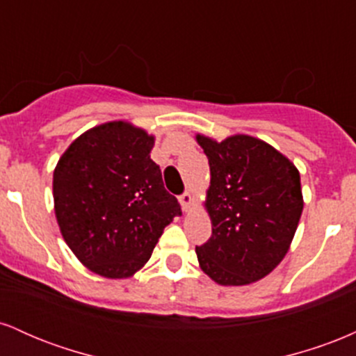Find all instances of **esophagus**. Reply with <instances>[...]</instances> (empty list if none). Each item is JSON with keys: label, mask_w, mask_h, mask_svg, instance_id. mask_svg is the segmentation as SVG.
Wrapping results in <instances>:
<instances>
[{"label": "esophagus", "mask_w": 356, "mask_h": 356, "mask_svg": "<svg viewBox=\"0 0 356 356\" xmlns=\"http://www.w3.org/2000/svg\"><path fill=\"white\" fill-rule=\"evenodd\" d=\"M179 201H181V204H182V209L187 212V211L191 209L192 202H194V197H192L191 192H184L181 197H179Z\"/></svg>", "instance_id": "34e87169"}]
</instances>
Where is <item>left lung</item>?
I'll return each mask as SVG.
<instances>
[{
  "mask_svg": "<svg viewBox=\"0 0 356 356\" xmlns=\"http://www.w3.org/2000/svg\"><path fill=\"white\" fill-rule=\"evenodd\" d=\"M209 159L206 209L212 236L195 246L199 266L222 286L263 280L283 261L303 212L300 172L275 147L251 136H195Z\"/></svg>",
  "mask_w": 356,
  "mask_h": 356,
  "instance_id": "obj_1",
  "label": "left lung"
}]
</instances>
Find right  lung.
<instances>
[{"instance_id":"obj_1","label":"right lung","mask_w":356,"mask_h":356,"mask_svg":"<svg viewBox=\"0 0 356 356\" xmlns=\"http://www.w3.org/2000/svg\"><path fill=\"white\" fill-rule=\"evenodd\" d=\"M154 140L129 122H107L75 138L53 172L61 236L83 266L104 277L136 275L181 216L150 159Z\"/></svg>"}]
</instances>
